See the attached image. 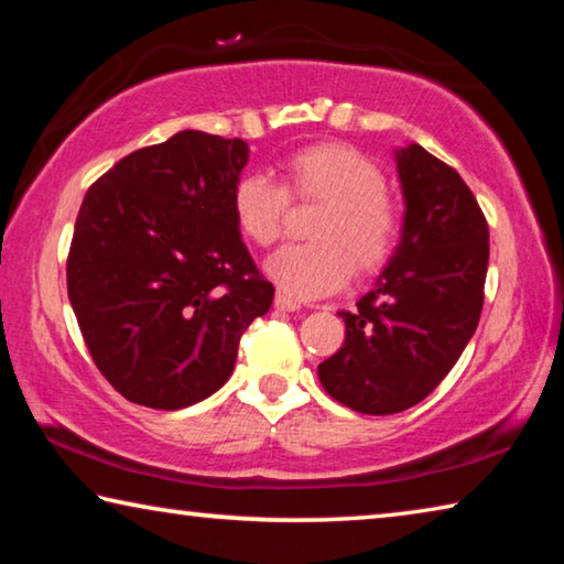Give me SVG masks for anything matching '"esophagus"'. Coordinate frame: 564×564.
Wrapping results in <instances>:
<instances>
[{
	"label": "esophagus",
	"mask_w": 564,
	"mask_h": 564,
	"mask_svg": "<svg viewBox=\"0 0 564 564\" xmlns=\"http://www.w3.org/2000/svg\"><path fill=\"white\" fill-rule=\"evenodd\" d=\"M275 308H281V311H299L301 308V301H295V299H291V295H285L283 291H279L275 293Z\"/></svg>",
	"instance_id": "esophagus-1"
}]
</instances>
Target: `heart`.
<instances>
[{"instance_id": "b5f03b06", "label": "heart", "mask_w": 564, "mask_h": 564, "mask_svg": "<svg viewBox=\"0 0 564 564\" xmlns=\"http://www.w3.org/2000/svg\"><path fill=\"white\" fill-rule=\"evenodd\" d=\"M289 196L323 204L311 228L316 243L283 246L265 261V273L299 301L343 289L352 269L366 275L390 261L403 231V208L386 191V176L373 159L343 144L301 149L285 159L283 184L263 174L236 181L231 206L241 234L256 246L281 238Z\"/></svg>"}]
</instances>
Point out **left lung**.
<instances>
[{
    "mask_svg": "<svg viewBox=\"0 0 564 564\" xmlns=\"http://www.w3.org/2000/svg\"><path fill=\"white\" fill-rule=\"evenodd\" d=\"M403 236L373 291L340 311L346 340L318 366L321 386L356 413L417 405L451 373L482 313L488 221L453 166L410 144L395 151Z\"/></svg>",
    "mask_w": 564,
    "mask_h": 564,
    "instance_id": "1",
    "label": "left lung"
}]
</instances>
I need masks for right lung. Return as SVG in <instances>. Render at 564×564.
<instances>
[{
  "mask_svg": "<svg viewBox=\"0 0 564 564\" xmlns=\"http://www.w3.org/2000/svg\"><path fill=\"white\" fill-rule=\"evenodd\" d=\"M246 161V141L186 129L84 196L66 289L94 362L131 403L178 410L216 393L271 308L231 206Z\"/></svg>",
  "mask_w": 564,
  "mask_h": 564,
  "instance_id": "right-lung-1",
  "label": "right lung"
}]
</instances>
